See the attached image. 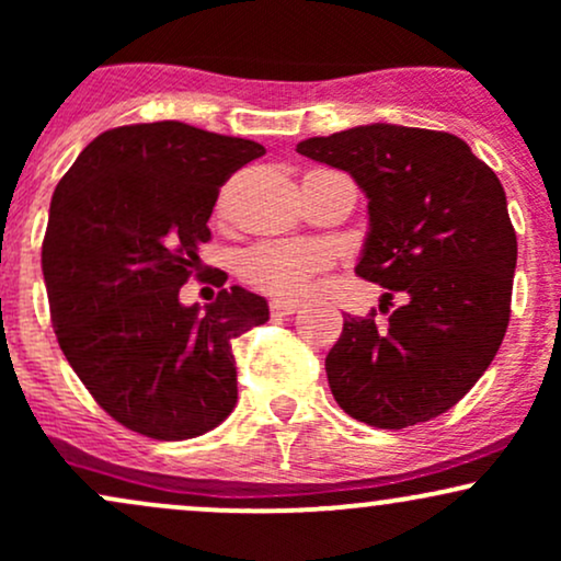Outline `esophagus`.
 I'll return each instance as SVG.
<instances>
[{
	"label": "esophagus",
	"instance_id": "1",
	"mask_svg": "<svg viewBox=\"0 0 561 561\" xmlns=\"http://www.w3.org/2000/svg\"><path fill=\"white\" fill-rule=\"evenodd\" d=\"M268 308H272L274 317H293L295 311L300 308V302L295 300H282V298H274L272 302H268Z\"/></svg>",
	"mask_w": 561,
	"mask_h": 561
}]
</instances>
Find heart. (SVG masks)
Returning <instances> with one entry per match:
<instances>
[{
  "label": "heart",
  "mask_w": 561,
  "mask_h": 561,
  "mask_svg": "<svg viewBox=\"0 0 561 561\" xmlns=\"http://www.w3.org/2000/svg\"><path fill=\"white\" fill-rule=\"evenodd\" d=\"M327 253L313 242L268 240L244 250L240 274L250 287L268 295H298L319 268Z\"/></svg>",
  "instance_id": "b5f03b06"
}]
</instances>
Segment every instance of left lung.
I'll list each match as a JSON object with an SVG mask.
<instances>
[{"mask_svg": "<svg viewBox=\"0 0 561 561\" xmlns=\"http://www.w3.org/2000/svg\"><path fill=\"white\" fill-rule=\"evenodd\" d=\"M298 152L362 186L356 274L388 289L382 300L403 298L385 321L347 313L324 364L334 401L382 430L446 414L491 366L512 313L517 234L499 176L465 139L396 124L311 137Z\"/></svg>", "mask_w": 561, "mask_h": 561, "instance_id": "obj_1", "label": "left lung"}]
</instances>
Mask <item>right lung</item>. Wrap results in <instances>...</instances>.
<instances>
[{
    "label": "right lung",
    "mask_w": 561,
    "mask_h": 561,
    "mask_svg": "<svg viewBox=\"0 0 561 561\" xmlns=\"http://www.w3.org/2000/svg\"><path fill=\"white\" fill-rule=\"evenodd\" d=\"M263 152L179 121L118 126L57 184L42 244L57 343L134 433L186 440L234 409L231 340L268 321V302L234 285L205 308L182 306L179 289L210 240L218 190Z\"/></svg>",
    "instance_id": "add662e5"
}]
</instances>
